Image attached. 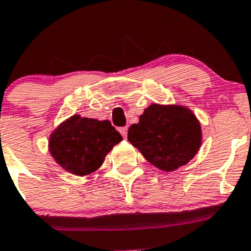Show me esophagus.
<instances>
[{
  "label": "esophagus",
  "mask_w": 251,
  "mask_h": 251,
  "mask_svg": "<svg viewBox=\"0 0 251 251\" xmlns=\"http://www.w3.org/2000/svg\"><path fill=\"white\" fill-rule=\"evenodd\" d=\"M119 132H121V134L124 137V138H127L128 127H122V128H119Z\"/></svg>",
  "instance_id": "esophagus-1"
}]
</instances>
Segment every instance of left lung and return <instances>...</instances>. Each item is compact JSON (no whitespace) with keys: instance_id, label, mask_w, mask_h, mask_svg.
Masks as SVG:
<instances>
[{"instance_id":"8db88e82","label":"left lung","mask_w":251,"mask_h":251,"mask_svg":"<svg viewBox=\"0 0 251 251\" xmlns=\"http://www.w3.org/2000/svg\"><path fill=\"white\" fill-rule=\"evenodd\" d=\"M128 141L154 167L172 172L187 165L202 143L200 121L190 108L152 103L128 129Z\"/></svg>"}]
</instances>
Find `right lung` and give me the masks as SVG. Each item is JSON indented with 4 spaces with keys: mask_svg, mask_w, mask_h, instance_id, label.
<instances>
[{
    "mask_svg": "<svg viewBox=\"0 0 251 251\" xmlns=\"http://www.w3.org/2000/svg\"><path fill=\"white\" fill-rule=\"evenodd\" d=\"M122 139L109 121L74 114L51 132L49 152L66 172L83 177L99 170L106 154Z\"/></svg>",
    "mask_w": 251,
    "mask_h": 251,
    "instance_id": "1",
    "label": "right lung"
}]
</instances>
